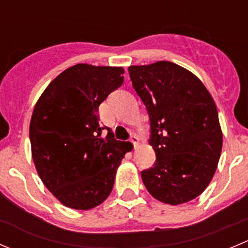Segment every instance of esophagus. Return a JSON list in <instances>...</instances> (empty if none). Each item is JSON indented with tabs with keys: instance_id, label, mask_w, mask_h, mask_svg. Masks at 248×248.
Here are the masks:
<instances>
[{
	"instance_id": "34e87169",
	"label": "esophagus",
	"mask_w": 248,
	"mask_h": 248,
	"mask_svg": "<svg viewBox=\"0 0 248 248\" xmlns=\"http://www.w3.org/2000/svg\"><path fill=\"white\" fill-rule=\"evenodd\" d=\"M131 141H132V144L134 145V147H137V146H138V144H139V138L137 136H132L131 137Z\"/></svg>"
}]
</instances>
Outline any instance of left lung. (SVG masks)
<instances>
[{"label":"left lung","instance_id":"obj_1","mask_svg":"<svg viewBox=\"0 0 248 248\" xmlns=\"http://www.w3.org/2000/svg\"><path fill=\"white\" fill-rule=\"evenodd\" d=\"M134 90L146 106L154 167L141 171L154 198L169 205L193 201L209 186L223 144L216 104L192 72L169 61L129 66Z\"/></svg>","mask_w":248,"mask_h":248}]
</instances>
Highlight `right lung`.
Segmentation results:
<instances>
[{
    "label": "right lung",
    "mask_w": 248,
    "mask_h": 248,
    "mask_svg": "<svg viewBox=\"0 0 248 248\" xmlns=\"http://www.w3.org/2000/svg\"><path fill=\"white\" fill-rule=\"evenodd\" d=\"M122 67L78 63L59 74L34 106L30 122L33 163L44 186L64 206L102 204L129 141L102 137L98 107L124 82Z\"/></svg>",
    "instance_id": "obj_1"
}]
</instances>
